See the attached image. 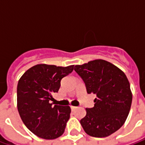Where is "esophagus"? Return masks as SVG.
Wrapping results in <instances>:
<instances>
[{"label":"esophagus","instance_id":"1","mask_svg":"<svg viewBox=\"0 0 145 145\" xmlns=\"http://www.w3.org/2000/svg\"><path fill=\"white\" fill-rule=\"evenodd\" d=\"M76 108H77L76 106H71V110H72V111H73V110H74Z\"/></svg>","mask_w":145,"mask_h":145}]
</instances>
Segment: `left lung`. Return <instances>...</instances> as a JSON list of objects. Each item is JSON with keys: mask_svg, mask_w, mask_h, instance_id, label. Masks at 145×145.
I'll use <instances>...</instances> for the list:
<instances>
[{"mask_svg": "<svg viewBox=\"0 0 145 145\" xmlns=\"http://www.w3.org/2000/svg\"><path fill=\"white\" fill-rule=\"evenodd\" d=\"M74 71L88 94L96 95L94 107L86 108V116L80 121L82 127L91 137H108L123 125L131 109L132 93L127 76L104 60L76 65Z\"/></svg>", "mask_w": 145, "mask_h": 145, "instance_id": "obj_1", "label": "left lung"}]
</instances>
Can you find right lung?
<instances>
[{"label": "right lung", "instance_id": "1", "mask_svg": "<svg viewBox=\"0 0 145 145\" xmlns=\"http://www.w3.org/2000/svg\"><path fill=\"white\" fill-rule=\"evenodd\" d=\"M74 70V65L57 67L37 64L26 71L18 81L17 106L22 120L36 136L52 140L61 136L70 118V106L51 103L60 81Z\"/></svg>", "mask_w": 145, "mask_h": 145}]
</instances>
